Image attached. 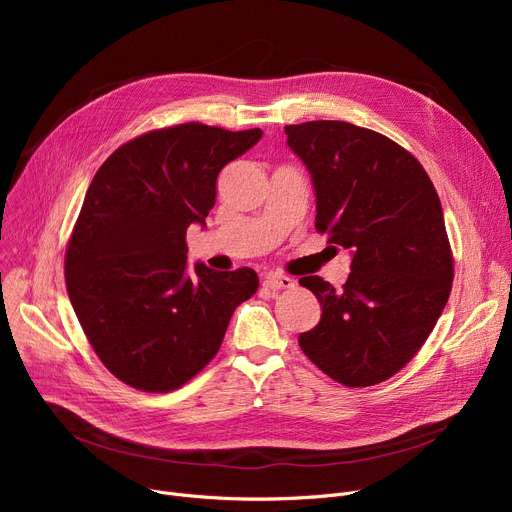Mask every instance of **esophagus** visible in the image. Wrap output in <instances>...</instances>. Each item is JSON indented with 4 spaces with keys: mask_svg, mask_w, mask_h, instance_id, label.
Listing matches in <instances>:
<instances>
[{
    "mask_svg": "<svg viewBox=\"0 0 512 512\" xmlns=\"http://www.w3.org/2000/svg\"><path fill=\"white\" fill-rule=\"evenodd\" d=\"M263 286L270 290H284V288H292L294 280L288 276H280V274H267L263 278Z\"/></svg>",
    "mask_w": 512,
    "mask_h": 512,
    "instance_id": "1",
    "label": "esophagus"
}]
</instances>
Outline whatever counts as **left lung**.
<instances>
[{
    "label": "left lung",
    "instance_id": "1",
    "mask_svg": "<svg viewBox=\"0 0 512 512\" xmlns=\"http://www.w3.org/2000/svg\"><path fill=\"white\" fill-rule=\"evenodd\" d=\"M284 132L313 180L317 232L353 253L342 288L299 280L321 305L299 346L338 384H380L417 355L450 297L440 197L419 161L380 132L338 120Z\"/></svg>",
    "mask_w": 512,
    "mask_h": 512
}]
</instances>
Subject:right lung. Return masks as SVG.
Wrapping results in <instances>:
<instances>
[{
    "instance_id": "1",
    "label": "right lung",
    "mask_w": 512,
    "mask_h": 512,
    "mask_svg": "<svg viewBox=\"0 0 512 512\" xmlns=\"http://www.w3.org/2000/svg\"><path fill=\"white\" fill-rule=\"evenodd\" d=\"M261 130L186 122L141 134L97 170L66 261L74 313L101 363L143 392L186 384L220 351L234 309L257 292L251 267L186 274V228L205 226L215 180Z\"/></svg>"
}]
</instances>
